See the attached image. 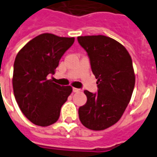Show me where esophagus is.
<instances>
[{"label":"esophagus","instance_id":"obj_1","mask_svg":"<svg viewBox=\"0 0 157 157\" xmlns=\"http://www.w3.org/2000/svg\"><path fill=\"white\" fill-rule=\"evenodd\" d=\"M80 91H81V90H80L79 88H75V87H74V88H73V92H80Z\"/></svg>","mask_w":157,"mask_h":157}]
</instances>
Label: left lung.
I'll list each match as a JSON object with an SVG mask.
<instances>
[{"label": "left lung", "mask_w": 157, "mask_h": 157, "mask_svg": "<svg viewBox=\"0 0 157 157\" xmlns=\"http://www.w3.org/2000/svg\"><path fill=\"white\" fill-rule=\"evenodd\" d=\"M78 42L98 79V92L84 91L87 102L78 109L79 120L86 128L103 130L120 120L130 101L135 84L133 62L125 47L109 37H78Z\"/></svg>", "instance_id": "obj_1"}]
</instances>
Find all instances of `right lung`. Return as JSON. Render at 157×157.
I'll list each match as a JSON object with an SVG mask.
<instances>
[{
	"instance_id": "1",
	"label": "right lung",
	"mask_w": 157,
	"mask_h": 157,
	"mask_svg": "<svg viewBox=\"0 0 157 157\" xmlns=\"http://www.w3.org/2000/svg\"><path fill=\"white\" fill-rule=\"evenodd\" d=\"M74 42L75 37L43 33L29 41L15 57L14 98L23 114L34 124L45 127L56 122L72 92L70 86H60L48 78Z\"/></svg>"
}]
</instances>
